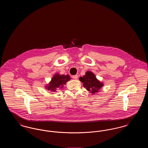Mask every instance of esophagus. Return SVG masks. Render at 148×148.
<instances>
[{
	"instance_id": "1",
	"label": "esophagus",
	"mask_w": 148,
	"mask_h": 148,
	"mask_svg": "<svg viewBox=\"0 0 148 148\" xmlns=\"http://www.w3.org/2000/svg\"><path fill=\"white\" fill-rule=\"evenodd\" d=\"M72 77L74 79H77L78 76H77V75H73Z\"/></svg>"
}]
</instances>
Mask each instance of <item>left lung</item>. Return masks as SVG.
<instances>
[{
  "label": "left lung",
  "mask_w": 148,
  "mask_h": 148,
  "mask_svg": "<svg viewBox=\"0 0 148 148\" xmlns=\"http://www.w3.org/2000/svg\"><path fill=\"white\" fill-rule=\"evenodd\" d=\"M79 80L83 83L85 88L92 95L99 92L103 86V83L100 82L90 71H87L84 76L79 77Z\"/></svg>",
  "instance_id": "8db88e82"
}]
</instances>
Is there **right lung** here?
Listing matches in <instances>:
<instances>
[{
	"instance_id": "1",
	"label": "right lung",
	"mask_w": 148,
	"mask_h": 148,
	"mask_svg": "<svg viewBox=\"0 0 148 148\" xmlns=\"http://www.w3.org/2000/svg\"><path fill=\"white\" fill-rule=\"evenodd\" d=\"M71 77L69 75H60L56 73L51 79L48 84L45 85V89L51 92H56V89H62L64 85L67 82L69 81Z\"/></svg>"
}]
</instances>
